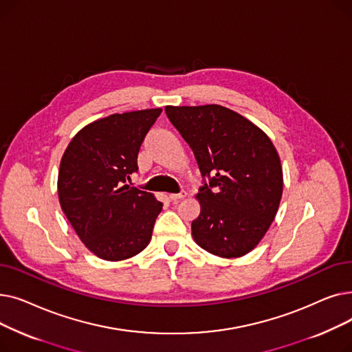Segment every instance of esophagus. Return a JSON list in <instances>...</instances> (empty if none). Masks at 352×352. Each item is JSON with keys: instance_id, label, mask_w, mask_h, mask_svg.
Listing matches in <instances>:
<instances>
[{"instance_id": "1", "label": "esophagus", "mask_w": 352, "mask_h": 352, "mask_svg": "<svg viewBox=\"0 0 352 352\" xmlns=\"http://www.w3.org/2000/svg\"><path fill=\"white\" fill-rule=\"evenodd\" d=\"M187 194H186V191H181V192H178V194H170V199L171 201H174V202H177V201H179V199H182L184 197H186Z\"/></svg>"}]
</instances>
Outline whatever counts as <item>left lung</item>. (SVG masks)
Wrapping results in <instances>:
<instances>
[{
	"label": "left lung",
	"mask_w": 352,
	"mask_h": 352,
	"mask_svg": "<svg viewBox=\"0 0 352 352\" xmlns=\"http://www.w3.org/2000/svg\"><path fill=\"white\" fill-rule=\"evenodd\" d=\"M165 114L191 146L204 179L197 194L201 211L191 224L194 241L223 258L248 254L268 231L283 197L272 141L223 105H166Z\"/></svg>",
	"instance_id": "left-lung-1"
}]
</instances>
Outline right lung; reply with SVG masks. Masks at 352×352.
Returning a JSON list of instances; mask_svg holds the SVG:
<instances>
[{"mask_svg":"<svg viewBox=\"0 0 352 352\" xmlns=\"http://www.w3.org/2000/svg\"><path fill=\"white\" fill-rule=\"evenodd\" d=\"M161 111H131L91 122L61 158V208L84 245L101 260H126L150 244L162 202L125 182L138 171L140 146Z\"/></svg>","mask_w":352,"mask_h":352,"instance_id":"obj_1","label":"right lung"}]
</instances>
